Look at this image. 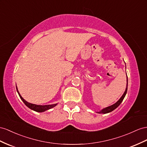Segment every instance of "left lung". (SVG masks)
Listing matches in <instances>:
<instances>
[{
  "label": "left lung",
  "instance_id": "1",
  "mask_svg": "<svg viewBox=\"0 0 147 147\" xmlns=\"http://www.w3.org/2000/svg\"><path fill=\"white\" fill-rule=\"evenodd\" d=\"M126 74H127V73H126ZM127 87H126V89H125V92H124V93L123 94V95L122 96V97H120V98L119 99V100L117 101V102H115V104H114L113 105H112V106H109V107H107L106 108L103 109L100 111L99 112H97V113H99V114H107V113L111 112L114 111V109H115L120 104H121V102H122V100H123L124 97H125L126 94H127V92L128 79H127Z\"/></svg>",
  "mask_w": 147,
  "mask_h": 147
}]
</instances>
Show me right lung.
<instances>
[{
  "label": "right lung",
  "instance_id": "add662e5",
  "mask_svg": "<svg viewBox=\"0 0 147 147\" xmlns=\"http://www.w3.org/2000/svg\"><path fill=\"white\" fill-rule=\"evenodd\" d=\"M16 88H17V92L18 94V95H19L20 99H22V100L23 101L24 103L27 106L28 108L30 109L38 112H45L47 110L53 108L55 107L57 104H50V105H45V106H41V105H36V104H31V103H29L27 101H26L23 97L21 96V95L20 94L19 92L18 91V89L17 87L16 86Z\"/></svg>",
  "mask_w": 147,
  "mask_h": 147
}]
</instances>
